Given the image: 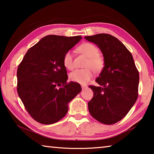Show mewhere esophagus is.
<instances>
[{
	"mask_svg": "<svg viewBox=\"0 0 154 154\" xmlns=\"http://www.w3.org/2000/svg\"><path fill=\"white\" fill-rule=\"evenodd\" d=\"M87 88H88L87 85H82V88L83 90H84V89H86Z\"/></svg>",
	"mask_w": 154,
	"mask_h": 154,
	"instance_id": "esophagus-1",
	"label": "esophagus"
}]
</instances>
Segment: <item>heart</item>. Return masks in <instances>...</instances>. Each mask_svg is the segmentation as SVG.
Returning <instances> with one entry per match:
<instances>
[{
    "instance_id": "b5f03b06",
    "label": "heart",
    "mask_w": 154,
    "mask_h": 154,
    "mask_svg": "<svg viewBox=\"0 0 154 154\" xmlns=\"http://www.w3.org/2000/svg\"><path fill=\"white\" fill-rule=\"evenodd\" d=\"M79 51L88 57L84 69H77L72 72L69 75L70 79L74 82L85 84L93 76V70L95 72H100L103 70L105 62L104 59L98 54V49L92 43H85L81 45ZM63 64L69 70L74 69L73 54L71 51H66L63 57Z\"/></svg>"
}]
</instances>
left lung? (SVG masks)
<instances>
[{
  "label": "left lung",
  "instance_id": "1",
  "mask_svg": "<svg viewBox=\"0 0 154 154\" xmlns=\"http://www.w3.org/2000/svg\"><path fill=\"white\" fill-rule=\"evenodd\" d=\"M85 38L98 47L105 62L96 79L100 86H89L94 92L88 104L89 112L100 123L116 124L126 116L138 98L139 74L133 57L120 41L109 34Z\"/></svg>",
  "mask_w": 154,
  "mask_h": 154
}]
</instances>
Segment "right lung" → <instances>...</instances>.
Wrapping results in <instances>:
<instances>
[{
    "instance_id": "right-lung-1",
    "label": "right lung",
    "mask_w": 154,
    "mask_h": 154,
    "mask_svg": "<svg viewBox=\"0 0 154 154\" xmlns=\"http://www.w3.org/2000/svg\"><path fill=\"white\" fill-rule=\"evenodd\" d=\"M81 36L48 35L28 49L17 68V93L30 116L43 124L60 120L69 103L82 91L68 79L63 57Z\"/></svg>"
}]
</instances>
